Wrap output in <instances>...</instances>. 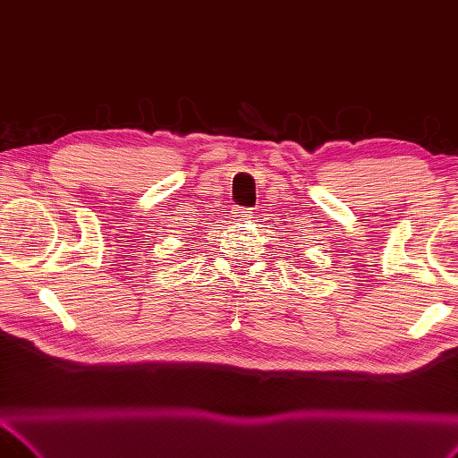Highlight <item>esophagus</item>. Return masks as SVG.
Returning a JSON list of instances; mask_svg holds the SVG:
<instances>
[{"instance_id":"esophagus-1","label":"esophagus","mask_w":458,"mask_h":458,"mask_svg":"<svg viewBox=\"0 0 458 458\" xmlns=\"http://www.w3.org/2000/svg\"><path fill=\"white\" fill-rule=\"evenodd\" d=\"M250 215V209H235V220H243V218H247Z\"/></svg>"}]
</instances>
